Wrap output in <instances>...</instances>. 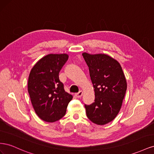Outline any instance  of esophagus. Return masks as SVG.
Here are the masks:
<instances>
[{
  "label": "esophagus",
  "mask_w": 154,
  "mask_h": 154,
  "mask_svg": "<svg viewBox=\"0 0 154 154\" xmlns=\"http://www.w3.org/2000/svg\"><path fill=\"white\" fill-rule=\"evenodd\" d=\"M82 95H83V91H80V92L76 93V96L77 97H78V98H80V97H81L82 96Z\"/></svg>",
  "instance_id": "esophagus-1"
}]
</instances>
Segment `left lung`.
<instances>
[{
	"label": "left lung",
	"instance_id": "1",
	"mask_svg": "<svg viewBox=\"0 0 154 154\" xmlns=\"http://www.w3.org/2000/svg\"><path fill=\"white\" fill-rule=\"evenodd\" d=\"M89 69L95 100L85 105L87 118L103 125L112 122L122 107L127 84L119 63L105 54H82Z\"/></svg>",
	"mask_w": 154,
	"mask_h": 154
}]
</instances>
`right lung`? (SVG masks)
<instances>
[{
    "instance_id": "add662e5",
    "label": "right lung",
    "mask_w": 154,
    "mask_h": 154,
    "mask_svg": "<svg viewBox=\"0 0 154 154\" xmlns=\"http://www.w3.org/2000/svg\"><path fill=\"white\" fill-rule=\"evenodd\" d=\"M69 58L67 54H49L36 63L29 73L27 88L37 116L46 122L61 119L72 96L65 91L59 72Z\"/></svg>"
}]
</instances>
